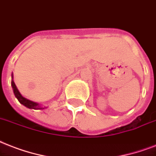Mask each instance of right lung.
<instances>
[{
	"mask_svg": "<svg viewBox=\"0 0 156 156\" xmlns=\"http://www.w3.org/2000/svg\"><path fill=\"white\" fill-rule=\"evenodd\" d=\"M12 76V80H11V86L13 88V91H14V94L15 95V97L18 100H19V102L23 104V106H25L26 107L29 108V109H35V110H38V109H44V107H41V105L39 103H37V102H32L31 100H28L25 98L24 97L22 96V94H20V92L19 91V89L17 88V86L14 84V75L13 73L11 74ZM45 108V107H44Z\"/></svg>",
	"mask_w": 156,
	"mask_h": 156,
	"instance_id": "1",
	"label": "right lung"
}]
</instances>
